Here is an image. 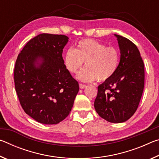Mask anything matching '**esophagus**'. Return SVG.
<instances>
[{"instance_id":"34e87169","label":"esophagus","mask_w":159,"mask_h":159,"mask_svg":"<svg viewBox=\"0 0 159 159\" xmlns=\"http://www.w3.org/2000/svg\"><path fill=\"white\" fill-rule=\"evenodd\" d=\"M79 87L80 89H83V88H85L86 87V85L85 84H82V83H80L79 84Z\"/></svg>"}]
</instances>
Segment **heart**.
Here are the masks:
<instances>
[{
  "label": "heart",
  "instance_id": "b5f03b06",
  "mask_svg": "<svg viewBox=\"0 0 159 159\" xmlns=\"http://www.w3.org/2000/svg\"><path fill=\"white\" fill-rule=\"evenodd\" d=\"M85 62V68L77 75V79L85 82L105 81L116 72L120 55L116 48L107 47L93 39H83L76 50L69 48L64 56V64L68 71L76 74Z\"/></svg>",
  "mask_w": 159,
  "mask_h": 159
}]
</instances>
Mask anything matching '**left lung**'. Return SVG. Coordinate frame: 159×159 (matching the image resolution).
<instances>
[{"instance_id": "1", "label": "left lung", "mask_w": 159, "mask_h": 159, "mask_svg": "<svg viewBox=\"0 0 159 159\" xmlns=\"http://www.w3.org/2000/svg\"><path fill=\"white\" fill-rule=\"evenodd\" d=\"M116 37L120 57L111 79L98 86L94 107L99 116L111 123L128 120L138 109L144 85V66L138 48L130 40Z\"/></svg>"}]
</instances>
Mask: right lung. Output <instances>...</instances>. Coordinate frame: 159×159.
<instances>
[{
	"label": "right lung",
	"mask_w": 159,
	"mask_h": 159,
	"mask_svg": "<svg viewBox=\"0 0 159 159\" xmlns=\"http://www.w3.org/2000/svg\"><path fill=\"white\" fill-rule=\"evenodd\" d=\"M68 41L64 35L39 34L26 44L16 60L15 86L21 106L39 123L62 121L79 93V83L62 58Z\"/></svg>",
	"instance_id": "obj_1"
}]
</instances>
